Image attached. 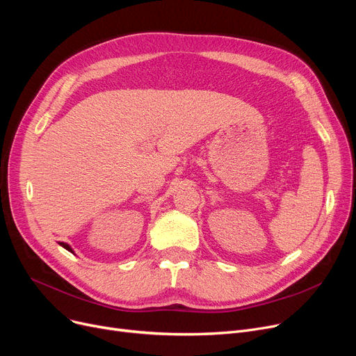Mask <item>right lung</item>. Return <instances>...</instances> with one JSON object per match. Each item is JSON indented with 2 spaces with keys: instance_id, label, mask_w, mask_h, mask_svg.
<instances>
[{
  "instance_id": "add662e5",
  "label": "right lung",
  "mask_w": 356,
  "mask_h": 356,
  "mask_svg": "<svg viewBox=\"0 0 356 356\" xmlns=\"http://www.w3.org/2000/svg\"><path fill=\"white\" fill-rule=\"evenodd\" d=\"M59 245H62L65 250H67L69 252H72V254H74V251L72 250V247L69 245V244H66V242H59Z\"/></svg>"
}]
</instances>
